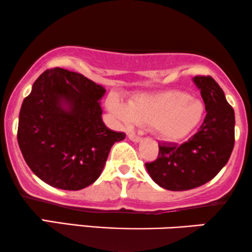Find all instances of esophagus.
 Segmentation results:
<instances>
[{"label":"esophagus","instance_id":"obj_1","mask_svg":"<svg viewBox=\"0 0 252 252\" xmlns=\"http://www.w3.org/2000/svg\"><path fill=\"white\" fill-rule=\"evenodd\" d=\"M128 138H129L130 141H133V142L141 141V138H140V136H138V135H135V134H134V133H129L128 134Z\"/></svg>","mask_w":252,"mask_h":252}]
</instances>
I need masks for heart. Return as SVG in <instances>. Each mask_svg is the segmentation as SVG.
<instances>
[{"mask_svg":"<svg viewBox=\"0 0 252 252\" xmlns=\"http://www.w3.org/2000/svg\"><path fill=\"white\" fill-rule=\"evenodd\" d=\"M109 107L125 124L149 125L159 139L178 142L190 136L200 125L205 106L183 91L171 90L153 94H136L126 106L110 98Z\"/></svg>","mask_w":252,"mask_h":252,"instance_id":"obj_1","label":"heart"}]
</instances>
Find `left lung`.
<instances>
[{"mask_svg":"<svg viewBox=\"0 0 252 252\" xmlns=\"http://www.w3.org/2000/svg\"><path fill=\"white\" fill-rule=\"evenodd\" d=\"M206 117L182 145L158 143V156L146 163L153 181L170 191H186L210 182L227 164L235 143V113L223 90L211 76H194Z\"/></svg>","mask_w":252,"mask_h":252,"instance_id":"1","label":"left lung"}]
</instances>
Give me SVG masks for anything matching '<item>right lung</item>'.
<instances>
[{"mask_svg": "<svg viewBox=\"0 0 252 252\" xmlns=\"http://www.w3.org/2000/svg\"><path fill=\"white\" fill-rule=\"evenodd\" d=\"M99 84L62 68L44 71L23 100L17 139L26 164L46 184L77 191L102 174L126 134L104 125Z\"/></svg>", "mask_w": 252, "mask_h": 252, "instance_id": "obj_1", "label": "right lung"}]
</instances>
